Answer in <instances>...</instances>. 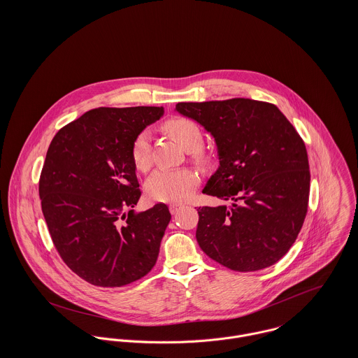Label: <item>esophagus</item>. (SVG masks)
<instances>
[{"instance_id": "1", "label": "esophagus", "mask_w": 358, "mask_h": 358, "mask_svg": "<svg viewBox=\"0 0 358 358\" xmlns=\"http://www.w3.org/2000/svg\"><path fill=\"white\" fill-rule=\"evenodd\" d=\"M182 206H183L182 204H171L169 205V210H171V213L173 215V213H176Z\"/></svg>"}]
</instances>
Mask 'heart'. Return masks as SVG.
I'll return each mask as SVG.
<instances>
[{
  "label": "heart",
  "mask_w": 358,
  "mask_h": 358,
  "mask_svg": "<svg viewBox=\"0 0 358 358\" xmlns=\"http://www.w3.org/2000/svg\"><path fill=\"white\" fill-rule=\"evenodd\" d=\"M164 129L190 153V159L194 164L201 166L209 164L208 154L201 150L204 136L197 122L190 118L176 117L168 120L164 124ZM131 159L141 172H148L152 168V152L148 134L141 132L134 139L131 145ZM199 183V175L193 169H159L146 182V193L158 203H182L189 199Z\"/></svg>",
  "instance_id": "b5f03b06"
}]
</instances>
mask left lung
I'll list each match as a JSON object with an SVG mask.
<instances>
[{"instance_id":"left-lung-1","label":"left lung","mask_w":358,"mask_h":358,"mask_svg":"<svg viewBox=\"0 0 358 358\" xmlns=\"http://www.w3.org/2000/svg\"><path fill=\"white\" fill-rule=\"evenodd\" d=\"M210 132L219 168L204 194L230 204L199 206L196 237L206 255L234 271L277 263L295 243L307 213L306 146L271 103L236 98L178 103Z\"/></svg>"}]
</instances>
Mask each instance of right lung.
<instances>
[{
  "label": "right lung",
  "mask_w": 358,
  "mask_h": 358,
  "mask_svg": "<svg viewBox=\"0 0 358 358\" xmlns=\"http://www.w3.org/2000/svg\"><path fill=\"white\" fill-rule=\"evenodd\" d=\"M162 107H99L57 131L40 175L43 213L57 254L87 282L114 288L145 277L171 220L141 197L131 145Z\"/></svg>",
  "instance_id": "1"
}]
</instances>
